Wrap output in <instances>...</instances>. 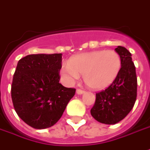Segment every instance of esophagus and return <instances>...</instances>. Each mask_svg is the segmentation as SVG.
Masks as SVG:
<instances>
[{"mask_svg":"<svg viewBox=\"0 0 150 150\" xmlns=\"http://www.w3.org/2000/svg\"><path fill=\"white\" fill-rule=\"evenodd\" d=\"M85 92V91H83V90H81V89H77V90H76V93H77L78 95H82V94H84Z\"/></svg>","mask_w":150,"mask_h":150,"instance_id":"1","label":"esophagus"}]
</instances>
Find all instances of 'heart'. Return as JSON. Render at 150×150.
I'll return each mask as SVG.
<instances>
[{
	"mask_svg": "<svg viewBox=\"0 0 150 150\" xmlns=\"http://www.w3.org/2000/svg\"><path fill=\"white\" fill-rule=\"evenodd\" d=\"M121 69V59L114 50H94L76 54L63 65L61 74L69 81H74L83 74L87 86L101 90L111 85Z\"/></svg>",
	"mask_w": 150,
	"mask_h": 150,
	"instance_id": "1",
	"label": "heart"
}]
</instances>
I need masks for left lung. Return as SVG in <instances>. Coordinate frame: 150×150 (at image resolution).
<instances>
[{
    "mask_svg": "<svg viewBox=\"0 0 150 150\" xmlns=\"http://www.w3.org/2000/svg\"><path fill=\"white\" fill-rule=\"evenodd\" d=\"M115 51L121 59L120 71L108 88L96 93V102L91 110L93 118L105 125H115L125 119L137 97L136 71L131 54L123 46H118Z\"/></svg>",
    "mask_w": 150,
    "mask_h": 150,
    "instance_id": "obj_1",
    "label": "left lung"
}]
</instances>
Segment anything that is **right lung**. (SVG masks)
I'll list each match as a JSON object with an SVG mask.
<instances>
[{
    "mask_svg": "<svg viewBox=\"0 0 150 150\" xmlns=\"http://www.w3.org/2000/svg\"><path fill=\"white\" fill-rule=\"evenodd\" d=\"M62 54H29L21 59L14 73L11 99L25 124L42 129L61 118L75 89L59 82Z\"/></svg>",
    "mask_w": 150,
    "mask_h": 150,
    "instance_id": "1",
    "label": "right lung"
}]
</instances>
